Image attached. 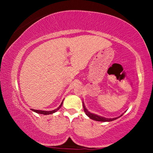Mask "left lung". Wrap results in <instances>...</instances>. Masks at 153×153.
Instances as JSON below:
<instances>
[{
	"label": "left lung",
	"mask_w": 153,
	"mask_h": 153,
	"mask_svg": "<svg viewBox=\"0 0 153 153\" xmlns=\"http://www.w3.org/2000/svg\"><path fill=\"white\" fill-rule=\"evenodd\" d=\"M83 110H84L85 114H86L87 116H88L90 118L92 119V120H96V121H101V122H110V121H113V120H116L117 118H120V116H122L123 115V114H122V115H121V116H120L119 117H117V118H104V117H102V116H97V115L92 114V113L89 112L87 110V108H85V106L84 105V103H83Z\"/></svg>",
	"instance_id": "8db88e82"
}]
</instances>
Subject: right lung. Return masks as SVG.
Returning a JSON list of instances; mask_svg holds the SVG:
<instances>
[{
  "label": "right lung",
  "instance_id": "obj_1",
  "mask_svg": "<svg viewBox=\"0 0 153 153\" xmlns=\"http://www.w3.org/2000/svg\"><path fill=\"white\" fill-rule=\"evenodd\" d=\"M62 102H62V103L60 104V105L58 106L57 108H56V109L54 110H52V111H41V110H35V109H33V108H31V110L33 111H34L35 113H37V114H43V115H49V114H53V113H55L58 110H59V108L61 107L62 104Z\"/></svg>",
  "mask_w": 153,
  "mask_h": 153
}]
</instances>
